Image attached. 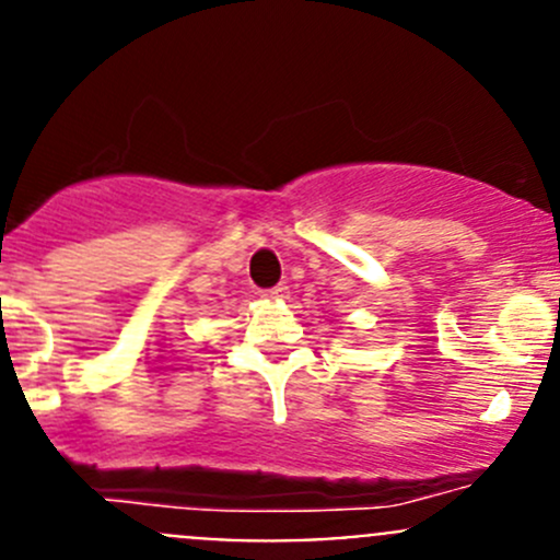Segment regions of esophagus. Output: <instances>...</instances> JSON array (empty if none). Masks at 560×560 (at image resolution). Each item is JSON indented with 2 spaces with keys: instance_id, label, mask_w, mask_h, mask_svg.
<instances>
[{
  "instance_id": "esophagus-1",
  "label": "esophagus",
  "mask_w": 560,
  "mask_h": 560,
  "mask_svg": "<svg viewBox=\"0 0 560 560\" xmlns=\"http://www.w3.org/2000/svg\"><path fill=\"white\" fill-rule=\"evenodd\" d=\"M265 301H287L290 298V287L279 284V287H270V290H262Z\"/></svg>"
}]
</instances>
